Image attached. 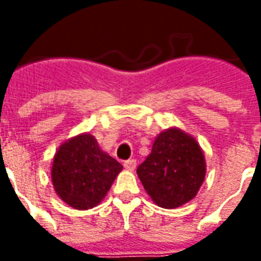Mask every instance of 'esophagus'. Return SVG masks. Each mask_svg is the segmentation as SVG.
<instances>
[{"instance_id":"esophagus-1","label":"esophagus","mask_w":261,"mask_h":261,"mask_svg":"<svg viewBox=\"0 0 261 261\" xmlns=\"http://www.w3.org/2000/svg\"><path fill=\"white\" fill-rule=\"evenodd\" d=\"M123 165H124L127 171H134L135 167H137V161L135 160H127V161H124Z\"/></svg>"}]
</instances>
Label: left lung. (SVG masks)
Masks as SVG:
<instances>
[{
    "label": "left lung",
    "instance_id": "8db88e82",
    "mask_svg": "<svg viewBox=\"0 0 261 261\" xmlns=\"http://www.w3.org/2000/svg\"><path fill=\"white\" fill-rule=\"evenodd\" d=\"M137 174L157 206L176 208L194 199L202 187L204 154L194 137L171 127L155 138Z\"/></svg>",
    "mask_w": 261,
    "mask_h": 261
}]
</instances>
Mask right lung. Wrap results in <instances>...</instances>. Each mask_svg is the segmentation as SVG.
<instances>
[{
  "label": "right lung",
  "mask_w": 261,
  "mask_h": 261,
  "mask_svg": "<svg viewBox=\"0 0 261 261\" xmlns=\"http://www.w3.org/2000/svg\"><path fill=\"white\" fill-rule=\"evenodd\" d=\"M123 167L98 146L93 135L80 134L63 142L51 167V181L63 202L89 210L106 198Z\"/></svg>",
  "instance_id": "right-lung-1"
}]
</instances>
